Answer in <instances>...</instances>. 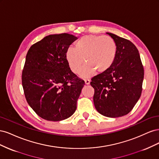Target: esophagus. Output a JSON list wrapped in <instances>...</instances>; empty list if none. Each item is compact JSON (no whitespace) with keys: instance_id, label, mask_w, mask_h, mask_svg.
Listing matches in <instances>:
<instances>
[{"instance_id":"34e87169","label":"esophagus","mask_w":159,"mask_h":159,"mask_svg":"<svg viewBox=\"0 0 159 159\" xmlns=\"http://www.w3.org/2000/svg\"><path fill=\"white\" fill-rule=\"evenodd\" d=\"M85 84L86 85H89L90 84V80H85Z\"/></svg>"}]
</instances>
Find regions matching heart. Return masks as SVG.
<instances>
[{
    "instance_id": "1",
    "label": "heart",
    "mask_w": 159,
    "mask_h": 159,
    "mask_svg": "<svg viewBox=\"0 0 159 159\" xmlns=\"http://www.w3.org/2000/svg\"><path fill=\"white\" fill-rule=\"evenodd\" d=\"M117 54V46L111 37L86 35L75 43L74 49L66 50L65 57L70 69L75 74L80 73L84 63L87 64L81 74L86 78L93 76L95 71L103 74L108 71Z\"/></svg>"
}]
</instances>
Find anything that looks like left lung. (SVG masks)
<instances>
[{"label": "left lung", "mask_w": 159, "mask_h": 159, "mask_svg": "<svg viewBox=\"0 0 159 159\" xmlns=\"http://www.w3.org/2000/svg\"><path fill=\"white\" fill-rule=\"evenodd\" d=\"M117 46L116 59L108 71L91 79L93 103L98 111L107 117L128 114L141 97L144 69L139 50L133 43L107 32Z\"/></svg>", "instance_id": "1"}]
</instances>
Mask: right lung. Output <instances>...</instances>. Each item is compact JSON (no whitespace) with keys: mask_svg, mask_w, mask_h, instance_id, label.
Returning <instances> with one entry per match:
<instances>
[{"mask_svg":"<svg viewBox=\"0 0 159 159\" xmlns=\"http://www.w3.org/2000/svg\"><path fill=\"white\" fill-rule=\"evenodd\" d=\"M78 38L51 34L28 50L22 84L28 105L45 120L59 121L74 113L84 81L71 71L66 52Z\"/></svg>","mask_w":159,"mask_h":159,"instance_id":"right-lung-1","label":"right lung"}]
</instances>
